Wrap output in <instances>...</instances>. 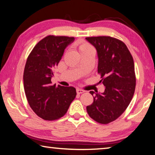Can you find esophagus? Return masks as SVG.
<instances>
[{
	"instance_id": "obj_1",
	"label": "esophagus",
	"mask_w": 155,
	"mask_h": 155,
	"mask_svg": "<svg viewBox=\"0 0 155 155\" xmlns=\"http://www.w3.org/2000/svg\"><path fill=\"white\" fill-rule=\"evenodd\" d=\"M83 92H85V91H84V90H81V89H77V93L78 94H83Z\"/></svg>"
}]
</instances>
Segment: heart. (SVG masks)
<instances>
[{
	"label": "heart",
	"instance_id": "1",
	"mask_svg": "<svg viewBox=\"0 0 155 155\" xmlns=\"http://www.w3.org/2000/svg\"><path fill=\"white\" fill-rule=\"evenodd\" d=\"M91 46L90 45V44H88L87 43H80L79 44V46H78V49H79V51L80 52H82L84 51H88V50L91 49Z\"/></svg>",
	"mask_w": 155,
	"mask_h": 155
}]
</instances>
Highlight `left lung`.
Masks as SVG:
<instances>
[{
    "mask_svg": "<svg viewBox=\"0 0 155 155\" xmlns=\"http://www.w3.org/2000/svg\"><path fill=\"white\" fill-rule=\"evenodd\" d=\"M95 47L98 56V72L104 86L103 93L90 91L93 103L87 111L93 120L108 124L119 117L134 95L136 79L133 57L124 42L109 36L86 38Z\"/></svg>",
    "mask_w": 155,
    "mask_h": 155,
    "instance_id": "obj_1",
    "label": "left lung"
}]
</instances>
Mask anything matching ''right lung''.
<instances>
[{
    "label": "right lung",
    "mask_w": 155,
    "mask_h": 155,
    "mask_svg": "<svg viewBox=\"0 0 155 155\" xmlns=\"http://www.w3.org/2000/svg\"><path fill=\"white\" fill-rule=\"evenodd\" d=\"M74 38L48 35L36 44L28 55L23 81L25 95L31 108L45 120L64 116L74 101V87L52 85L53 70L61 60L66 47Z\"/></svg>",
    "instance_id": "1"
}]
</instances>
